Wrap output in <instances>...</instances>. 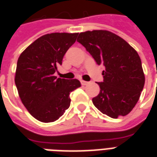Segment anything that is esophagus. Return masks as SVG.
<instances>
[{
  "label": "esophagus",
  "mask_w": 157,
  "mask_h": 157,
  "mask_svg": "<svg viewBox=\"0 0 157 157\" xmlns=\"http://www.w3.org/2000/svg\"><path fill=\"white\" fill-rule=\"evenodd\" d=\"M81 82L82 86H87V85L90 84V82H88V81H81Z\"/></svg>",
  "instance_id": "esophagus-1"
}]
</instances>
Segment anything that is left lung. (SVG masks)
<instances>
[{
    "mask_svg": "<svg viewBox=\"0 0 157 157\" xmlns=\"http://www.w3.org/2000/svg\"><path fill=\"white\" fill-rule=\"evenodd\" d=\"M77 41L103 65L100 92L92 99L102 113L117 119L129 114L139 101L145 83L140 57L119 36L105 30L79 34Z\"/></svg>",
    "mask_w": 157,
    "mask_h": 157,
    "instance_id": "8db88e82",
    "label": "left lung"
}]
</instances>
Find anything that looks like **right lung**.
<instances>
[{
  "instance_id": "right-lung-1",
  "label": "right lung",
  "mask_w": 157,
  "mask_h": 157,
  "mask_svg": "<svg viewBox=\"0 0 157 157\" xmlns=\"http://www.w3.org/2000/svg\"><path fill=\"white\" fill-rule=\"evenodd\" d=\"M78 33L46 34L32 43L18 58L16 87L24 107L41 122H53L70 107V93L81 86L76 80L57 78L54 75L64 54Z\"/></svg>"
}]
</instances>
